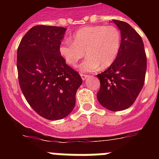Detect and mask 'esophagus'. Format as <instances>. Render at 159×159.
<instances>
[{"instance_id": "obj_1", "label": "esophagus", "mask_w": 159, "mask_h": 159, "mask_svg": "<svg viewBox=\"0 0 159 159\" xmlns=\"http://www.w3.org/2000/svg\"><path fill=\"white\" fill-rule=\"evenodd\" d=\"M80 75H81V78L83 79V80H85L86 79H88V77H89V75H87V74H84V73H81Z\"/></svg>"}]
</instances>
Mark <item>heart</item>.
Instances as JSON below:
<instances>
[{"label": "heart", "instance_id": "heart-1", "mask_svg": "<svg viewBox=\"0 0 159 159\" xmlns=\"http://www.w3.org/2000/svg\"><path fill=\"white\" fill-rule=\"evenodd\" d=\"M121 48V33L114 26L95 25L83 27L69 40L60 44L59 52L68 65L75 67L84 58L80 65L84 71L107 68L114 64Z\"/></svg>", "mask_w": 159, "mask_h": 159}]
</instances>
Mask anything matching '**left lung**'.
I'll return each mask as SVG.
<instances>
[{"mask_svg":"<svg viewBox=\"0 0 159 159\" xmlns=\"http://www.w3.org/2000/svg\"><path fill=\"white\" fill-rule=\"evenodd\" d=\"M120 29L121 48L116 61L97 75L100 88L97 99L102 107L113 111L130 107L144 85L147 55L140 35L127 22L113 20Z\"/></svg>","mask_w":159,"mask_h":159,"instance_id":"left-lung-1","label":"left lung"}]
</instances>
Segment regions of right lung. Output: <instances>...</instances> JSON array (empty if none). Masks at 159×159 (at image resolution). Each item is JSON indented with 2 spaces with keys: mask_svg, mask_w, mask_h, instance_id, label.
Returning <instances> with one entry per match:
<instances>
[{
  "mask_svg": "<svg viewBox=\"0 0 159 159\" xmlns=\"http://www.w3.org/2000/svg\"><path fill=\"white\" fill-rule=\"evenodd\" d=\"M65 31L63 27L36 25L26 32L17 48L22 93L31 107L48 120L64 119L71 113L83 82L59 52Z\"/></svg>",
  "mask_w": 159,
  "mask_h": 159,
  "instance_id": "1",
  "label": "right lung"
}]
</instances>
